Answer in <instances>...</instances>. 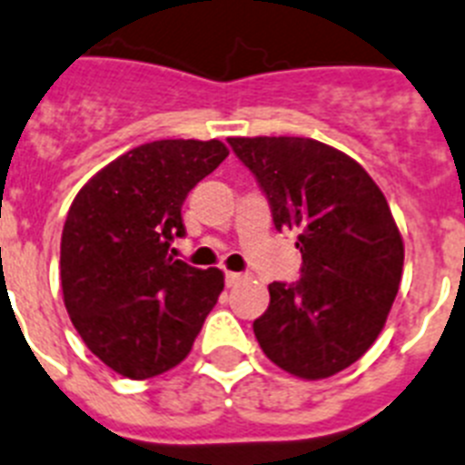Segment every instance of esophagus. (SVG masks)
<instances>
[{
    "mask_svg": "<svg viewBox=\"0 0 465 465\" xmlns=\"http://www.w3.org/2000/svg\"><path fill=\"white\" fill-rule=\"evenodd\" d=\"M227 285L229 288H233V285H238L241 281H245V273H238V272H227Z\"/></svg>",
    "mask_w": 465,
    "mask_h": 465,
    "instance_id": "34e87169",
    "label": "esophagus"
}]
</instances>
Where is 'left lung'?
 <instances>
[{"label": "left lung", "mask_w": 465, "mask_h": 465, "mask_svg": "<svg viewBox=\"0 0 465 465\" xmlns=\"http://www.w3.org/2000/svg\"><path fill=\"white\" fill-rule=\"evenodd\" d=\"M229 144L302 252L300 281L269 285V309L252 322L257 341L292 377H332L377 341L401 288L405 245L386 196L358 161L311 137Z\"/></svg>", "instance_id": "obj_1"}]
</instances>
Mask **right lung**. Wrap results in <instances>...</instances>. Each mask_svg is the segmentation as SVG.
<instances>
[{"label":"right lung","instance_id":"right-lung-1","mask_svg":"<svg viewBox=\"0 0 465 465\" xmlns=\"http://www.w3.org/2000/svg\"><path fill=\"white\" fill-rule=\"evenodd\" d=\"M229 156L220 140L140 144L79 189L60 241L64 309L84 344L128 379L184 361L224 290L220 269L173 260L187 193Z\"/></svg>","mask_w":465,"mask_h":465}]
</instances>
